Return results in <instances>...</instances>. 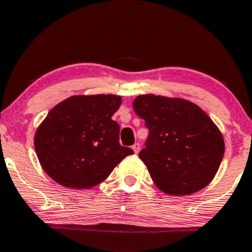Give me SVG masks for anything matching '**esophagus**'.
<instances>
[{"label":"esophagus","instance_id":"34e87169","mask_svg":"<svg viewBox=\"0 0 252 252\" xmlns=\"http://www.w3.org/2000/svg\"><path fill=\"white\" fill-rule=\"evenodd\" d=\"M131 148H133L134 153H135V154H138V153H139V150H140V144H139V143H135V144H134Z\"/></svg>","mask_w":252,"mask_h":252}]
</instances>
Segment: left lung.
Returning a JSON list of instances; mask_svg holds the SVG:
<instances>
[{"mask_svg": "<svg viewBox=\"0 0 252 252\" xmlns=\"http://www.w3.org/2000/svg\"><path fill=\"white\" fill-rule=\"evenodd\" d=\"M133 109L149 129L139 158L159 190L191 195L211 183L221 164V131L199 105L184 98L142 94Z\"/></svg>", "mask_w": 252, "mask_h": 252, "instance_id": "left-lung-1", "label": "left lung"}]
</instances>
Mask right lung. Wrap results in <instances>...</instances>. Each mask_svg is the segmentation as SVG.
<instances>
[{
  "label": "right lung",
  "mask_w": 252,
  "mask_h": 252,
  "mask_svg": "<svg viewBox=\"0 0 252 252\" xmlns=\"http://www.w3.org/2000/svg\"><path fill=\"white\" fill-rule=\"evenodd\" d=\"M121 95H72L52 108L34 133V149L49 178L69 189L100 184L130 148L119 144V124L112 119Z\"/></svg>",
  "instance_id": "add662e5"
}]
</instances>
